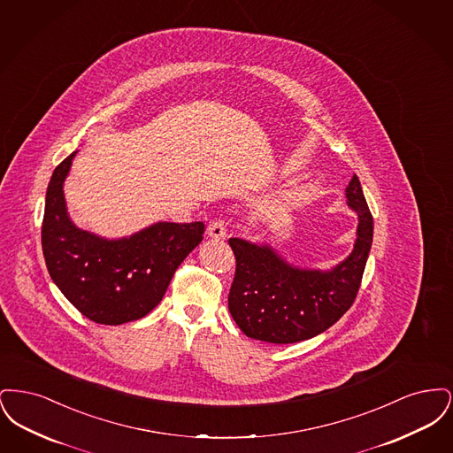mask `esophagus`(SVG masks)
I'll return each instance as SVG.
<instances>
[{"label": "esophagus", "instance_id": "obj_1", "mask_svg": "<svg viewBox=\"0 0 453 453\" xmlns=\"http://www.w3.org/2000/svg\"><path fill=\"white\" fill-rule=\"evenodd\" d=\"M207 236L212 239H224L226 237V224L222 219H214L207 227Z\"/></svg>", "mask_w": 453, "mask_h": 453}]
</instances>
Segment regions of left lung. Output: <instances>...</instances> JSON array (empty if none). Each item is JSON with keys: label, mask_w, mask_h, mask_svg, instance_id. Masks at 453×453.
I'll list each match as a JSON object with an SVG mask.
<instances>
[{"label": "left lung", "mask_w": 453, "mask_h": 453, "mask_svg": "<svg viewBox=\"0 0 453 453\" xmlns=\"http://www.w3.org/2000/svg\"><path fill=\"white\" fill-rule=\"evenodd\" d=\"M345 192L348 207L358 216L357 239L353 251L331 270L299 268L270 244L229 239L236 257L229 311L248 338L277 345L303 342L351 307L372 248L373 219L357 174Z\"/></svg>", "instance_id": "1"}]
</instances>
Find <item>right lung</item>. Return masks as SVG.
Segmentation results:
<instances>
[{"label": "right lung", "instance_id": "obj_1", "mask_svg": "<svg viewBox=\"0 0 453 453\" xmlns=\"http://www.w3.org/2000/svg\"><path fill=\"white\" fill-rule=\"evenodd\" d=\"M76 151L54 170L42 222L50 279L89 321L130 323L161 302L176 268L203 239V222H156L129 237L107 239L80 229L67 214L65 176Z\"/></svg>", "mask_w": 453, "mask_h": 453}]
</instances>
